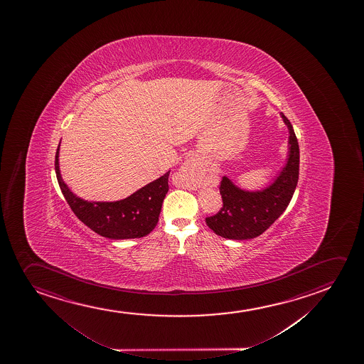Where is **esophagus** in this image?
<instances>
[{
	"label": "esophagus",
	"instance_id": "1",
	"mask_svg": "<svg viewBox=\"0 0 364 364\" xmlns=\"http://www.w3.org/2000/svg\"><path fill=\"white\" fill-rule=\"evenodd\" d=\"M183 172L186 173V175L193 177V176L197 175L198 168L196 167V165H194L193 162H187V164H184Z\"/></svg>",
	"mask_w": 364,
	"mask_h": 364
}]
</instances>
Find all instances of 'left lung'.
Here are the masks:
<instances>
[{"label": "left lung", "instance_id": "1", "mask_svg": "<svg viewBox=\"0 0 364 364\" xmlns=\"http://www.w3.org/2000/svg\"><path fill=\"white\" fill-rule=\"evenodd\" d=\"M282 117L290 131V154L285 168L262 192H245L223 177L219 183L223 207L218 213L205 218V223L217 235L234 240L259 237L290 203L299 181L300 149L290 120L284 114Z\"/></svg>", "mask_w": 364, "mask_h": 364}]
</instances>
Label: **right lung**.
<instances>
[{
  "instance_id": "right-lung-1",
  "label": "right lung",
  "mask_w": 364,
  "mask_h": 364,
  "mask_svg": "<svg viewBox=\"0 0 364 364\" xmlns=\"http://www.w3.org/2000/svg\"><path fill=\"white\" fill-rule=\"evenodd\" d=\"M58 151L59 146L54 161L59 187L73 213L87 228L109 239L145 237L155 229L162 202L168 192L170 171L122 200L87 202L74 196L62 180Z\"/></svg>"
}]
</instances>
